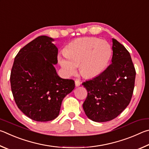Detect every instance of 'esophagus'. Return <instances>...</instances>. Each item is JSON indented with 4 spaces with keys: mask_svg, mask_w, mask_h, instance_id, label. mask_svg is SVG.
Returning a JSON list of instances; mask_svg holds the SVG:
<instances>
[{
    "mask_svg": "<svg viewBox=\"0 0 149 149\" xmlns=\"http://www.w3.org/2000/svg\"><path fill=\"white\" fill-rule=\"evenodd\" d=\"M80 84H81V82H80V80H75V86H76L77 87L79 86L80 85Z\"/></svg>",
    "mask_w": 149,
    "mask_h": 149,
    "instance_id": "1",
    "label": "esophagus"
}]
</instances>
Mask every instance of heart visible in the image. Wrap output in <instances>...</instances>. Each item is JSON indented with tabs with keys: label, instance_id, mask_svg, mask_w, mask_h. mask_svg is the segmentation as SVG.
Masks as SVG:
<instances>
[{
	"label": "heart",
	"instance_id": "1",
	"mask_svg": "<svg viewBox=\"0 0 149 149\" xmlns=\"http://www.w3.org/2000/svg\"><path fill=\"white\" fill-rule=\"evenodd\" d=\"M112 49L107 42L94 37L75 39L65 48L64 54L57 56V61L66 76L80 73L86 78L100 75L110 61Z\"/></svg>",
	"mask_w": 149,
	"mask_h": 149
}]
</instances>
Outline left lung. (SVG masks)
Wrapping results in <instances>:
<instances>
[{
	"label": "left lung",
	"mask_w": 149,
	"mask_h": 149,
	"mask_svg": "<svg viewBox=\"0 0 149 149\" xmlns=\"http://www.w3.org/2000/svg\"><path fill=\"white\" fill-rule=\"evenodd\" d=\"M112 63L105 71L82 83L88 96L83 109L92 121L104 122L118 116L131 101L135 70L126 48L113 38Z\"/></svg>",
	"instance_id": "left-lung-1"
}]
</instances>
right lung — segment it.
I'll return each mask as SVG.
<instances>
[{
	"mask_svg": "<svg viewBox=\"0 0 149 149\" xmlns=\"http://www.w3.org/2000/svg\"><path fill=\"white\" fill-rule=\"evenodd\" d=\"M54 38L40 36L15 56L10 74L15 102L29 118L37 122L52 120L59 115L62 101L74 90V80L61 79L54 65L58 49Z\"/></svg>",
	"mask_w": 149,
	"mask_h": 149,
	"instance_id": "obj_1",
	"label": "right lung"
}]
</instances>
